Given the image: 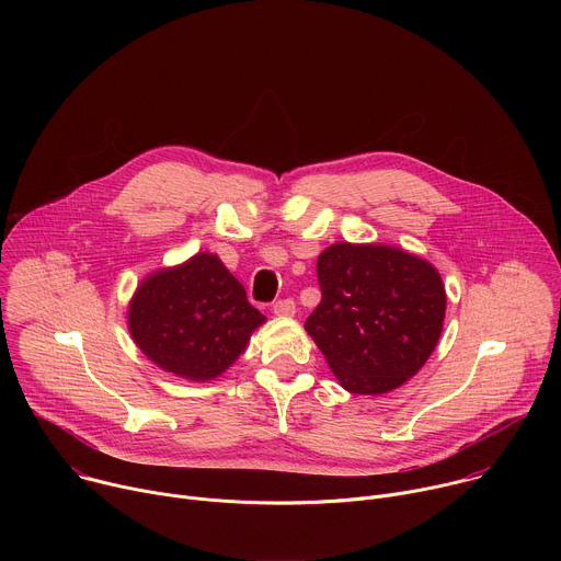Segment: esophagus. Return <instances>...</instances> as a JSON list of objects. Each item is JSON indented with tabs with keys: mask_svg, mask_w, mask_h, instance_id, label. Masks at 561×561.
<instances>
[{
	"mask_svg": "<svg viewBox=\"0 0 561 561\" xmlns=\"http://www.w3.org/2000/svg\"><path fill=\"white\" fill-rule=\"evenodd\" d=\"M295 301L293 299H279V301H275L273 304V312L277 314V317H293L295 314Z\"/></svg>",
	"mask_w": 561,
	"mask_h": 561,
	"instance_id": "esophagus-1",
	"label": "esophagus"
}]
</instances>
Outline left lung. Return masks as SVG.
<instances>
[{
	"instance_id": "left-lung-1",
	"label": "left lung",
	"mask_w": 561,
	"mask_h": 561,
	"mask_svg": "<svg viewBox=\"0 0 561 561\" xmlns=\"http://www.w3.org/2000/svg\"><path fill=\"white\" fill-rule=\"evenodd\" d=\"M317 279L322 301L304 329L342 388L383 394L417 375L446 314L431 262L397 247L340 242L317 257Z\"/></svg>"
}]
</instances>
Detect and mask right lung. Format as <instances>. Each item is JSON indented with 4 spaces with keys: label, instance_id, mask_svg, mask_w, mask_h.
<instances>
[{
    "label": "right lung",
    "instance_id": "right-lung-1",
    "mask_svg": "<svg viewBox=\"0 0 561 561\" xmlns=\"http://www.w3.org/2000/svg\"><path fill=\"white\" fill-rule=\"evenodd\" d=\"M266 317L215 253L159 268L128 301V333L157 366L191 381H210L232 366Z\"/></svg>",
    "mask_w": 561,
    "mask_h": 561
}]
</instances>
